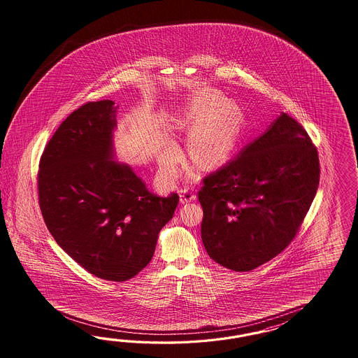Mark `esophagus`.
I'll return each instance as SVG.
<instances>
[{"label":"esophagus","instance_id":"1","mask_svg":"<svg viewBox=\"0 0 358 358\" xmlns=\"http://www.w3.org/2000/svg\"><path fill=\"white\" fill-rule=\"evenodd\" d=\"M180 196H181V203H187V202L194 201L196 194H195L194 189H184Z\"/></svg>","mask_w":358,"mask_h":358}]
</instances>
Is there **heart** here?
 Wrapping results in <instances>:
<instances>
[{
	"mask_svg": "<svg viewBox=\"0 0 358 358\" xmlns=\"http://www.w3.org/2000/svg\"><path fill=\"white\" fill-rule=\"evenodd\" d=\"M205 117L206 121L203 120ZM186 123L190 127L199 124L190 138V153L201 163L214 164L227 156L238 139L240 114L234 105L214 96L195 106L187 114ZM178 155L172 144L162 155L160 166L168 178H173L177 173ZM190 174H193L192 171Z\"/></svg>",
	"mask_w": 358,
	"mask_h": 358,
	"instance_id": "1",
	"label": "heart"
}]
</instances>
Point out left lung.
I'll return each instance as SVG.
<instances>
[{
	"instance_id": "obj_1",
	"label": "left lung",
	"mask_w": 358,
	"mask_h": 358,
	"mask_svg": "<svg viewBox=\"0 0 358 358\" xmlns=\"http://www.w3.org/2000/svg\"><path fill=\"white\" fill-rule=\"evenodd\" d=\"M320 178L317 150L303 126L282 113L269 130L202 180L201 235L208 256L250 271L296 236Z\"/></svg>"
}]
</instances>
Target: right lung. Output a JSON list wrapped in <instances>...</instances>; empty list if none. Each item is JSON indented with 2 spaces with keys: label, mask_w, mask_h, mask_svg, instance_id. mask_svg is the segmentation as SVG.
I'll return each instance as SVG.
<instances>
[{
  "label": "right lung",
  "mask_w": 358,
  "mask_h": 358,
  "mask_svg": "<svg viewBox=\"0 0 358 358\" xmlns=\"http://www.w3.org/2000/svg\"><path fill=\"white\" fill-rule=\"evenodd\" d=\"M113 105L87 102L62 122L41 156L38 199L48 231L78 265L123 282L152 260L180 196L152 194L127 165L111 162Z\"/></svg>",
  "instance_id": "obj_1"
}]
</instances>
